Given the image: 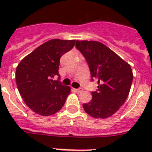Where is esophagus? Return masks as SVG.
<instances>
[{
	"label": "esophagus",
	"mask_w": 152,
	"mask_h": 152,
	"mask_svg": "<svg viewBox=\"0 0 152 152\" xmlns=\"http://www.w3.org/2000/svg\"><path fill=\"white\" fill-rule=\"evenodd\" d=\"M75 91H76L77 93H81L83 90V88H77V89H75Z\"/></svg>",
	"instance_id": "obj_1"
}]
</instances>
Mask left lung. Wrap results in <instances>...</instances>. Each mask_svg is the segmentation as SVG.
I'll list each match as a JSON object with an SVG mask.
<instances>
[{"instance_id":"obj_1","label":"left lung","mask_w":152,"mask_h":152,"mask_svg":"<svg viewBox=\"0 0 152 152\" xmlns=\"http://www.w3.org/2000/svg\"><path fill=\"white\" fill-rule=\"evenodd\" d=\"M76 47L88 62L91 80L98 82L97 91L91 92L92 99L83 104V109L95 118L110 117L129 94L133 79L131 66L99 42L76 41Z\"/></svg>"}]
</instances>
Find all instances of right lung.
I'll return each instance as SVG.
<instances>
[{
  "mask_svg": "<svg viewBox=\"0 0 152 152\" xmlns=\"http://www.w3.org/2000/svg\"><path fill=\"white\" fill-rule=\"evenodd\" d=\"M76 40L51 39L35 49L16 67L18 90L31 110L42 116L54 114L62 108L70 88L53 80L58 72L60 58L75 46Z\"/></svg>",
  "mask_w": 152,
  "mask_h": 152,
  "instance_id": "add662e5",
  "label": "right lung"
}]
</instances>
